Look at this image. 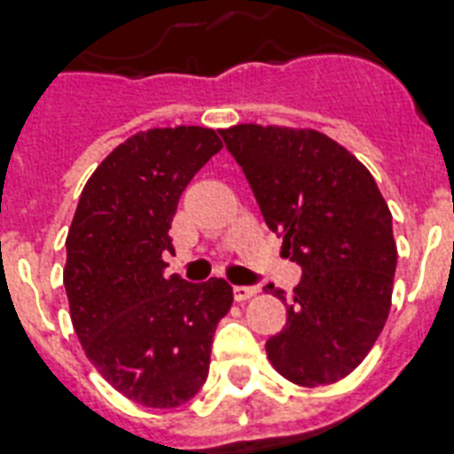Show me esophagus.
I'll use <instances>...</instances> for the list:
<instances>
[{
  "label": "esophagus",
  "instance_id": "34e87169",
  "mask_svg": "<svg viewBox=\"0 0 454 454\" xmlns=\"http://www.w3.org/2000/svg\"><path fill=\"white\" fill-rule=\"evenodd\" d=\"M256 293H258L256 286H235V288H233L235 300H239V302H242V300L254 298V295H256Z\"/></svg>",
  "mask_w": 454,
  "mask_h": 454
}]
</instances>
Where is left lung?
<instances>
[{
	"instance_id": "left-lung-1",
	"label": "left lung",
	"mask_w": 454,
	"mask_h": 454,
	"mask_svg": "<svg viewBox=\"0 0 454 454\" xmlns=\"http://www.w3.org/2000/svg\"><path fill=\"white\" fill-rule=\"evenodd\" d=\"M284 254L302 268L286 295V325L268 339L272 367L295 386L337 383L363 363L392 302L397 245L374 177L346 147L314 129H221Z\"/></svg>"
}]
</instances>
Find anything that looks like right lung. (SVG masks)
<instances>
[{
  "mask_svg": "<svg viewBox=\"0 0 454 454\" xmlns=\"http://www.w3.org/2000/svg\"><path fill=\"white\" fill-rule=\"evenodd\" d=\"M215 129H147L106 156L80 193L64 288L75 334L98 374L150 409L189 402L209 372L233 288L163 274L182 192L221 150Z\"/></svg>",
  "mask_w": 454,
  "mask_h": 454,
  "instance_id": "right-lung-1",
  "label": "right lung"
}]
</instances>
